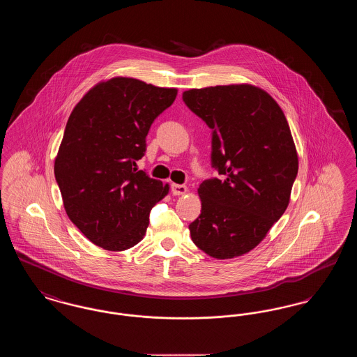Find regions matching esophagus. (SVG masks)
Listing matches in <instances>:
<instances>
[{
  "label": "esophagus",
  "mask_w": 357,
  "mask_h": 357,
  "mask_svg": "<svg viewBox=\"0 0 357 357\" xmlns=\"http://www.w3.org/2000/svg\"><path fill=\"white\" fill-rule=\"evenodd\" d=\"M187 191H188V188L185 185H176V183L171 185V192L174 195H185Z\"/></svg>",
  "instance_id": "34e87169"
}]
</instances>
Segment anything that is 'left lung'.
<instances>
[{
	"label": "left lung",
	"mask_w": 357,
	"mask_h": 357,
	"mask_svg": "<svg viewBox=\"0 0 357 357\" xmlns=\"http://www.w3.org/2000/svg\"><path fill=\"white\" fill-rule=\"evenodd\" d=\"M183 102L213 130L211 165L221 178L201 183V215L190 223L206 255H246L285 213L298 171L296 146L281 107L252 84L185 91Z\"/></svg>",
	"instance_id": "1"
}]
</instances>
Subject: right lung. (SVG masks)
Segmentation results:
<instances>
[{
    "label": "right lung",
    "instance_id": "add662e5",
    "mask_svg": "<svg viewBox=\"0 0 357 357\" xmlns=\"http://www.w3.org/2000/svg\"><path fill=\"white\" fill-rule=\"evenodd\" d=\"M176 88L132 77L92 86L69 116L54 176L66 213L96 246L123 252L139 243L150 211L170 186L136 169L149 130L175 100Z\"/></svg>",
    "mask_w": 357,
    "mask_h": 357
}]
</instances>
